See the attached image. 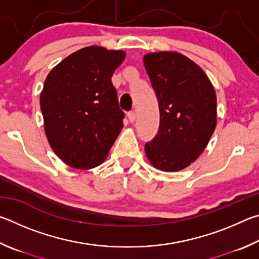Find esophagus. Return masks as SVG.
Instances as JSON below:
<instances>
[{"label": "esophagus", "instance_id": "obj_1", "mask_svg": "<svg viewBox=\"0 0 259 259\" xmlns=\"http://www.w3.org/2000/svg\"><path fill=\"white\" fill-rule=\"evenodd\" d=\"M136 117H137V115H136L135 112H129L128 113V119H129L131 123H134V122L136 121Z\"/></svg>", "mask_w": 259, "mask_h": 259}]
</instances>
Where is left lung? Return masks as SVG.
<instances>
[{
    "label": "left lung",
    "instance_id": "1",
    "mask_svg": "<svg viewBox=\"0 0 259 259\" xmlns=\"http://www.w3.org/2000/svg\"><path fill=\"white\" fill-rule=\"evenodd\" d=\"M143 59L160 109L146 157L155 169L176 172L207 147L217 125L216 93L203 69L177 51L150 52Z\"/></svg>",
    "mask_w": 259,
    "mask_h": 259
}]
</instances>
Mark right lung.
<instances>
[{
  "label": "right lung",
  "mask_w": 259,
  "mask_h": 259,
  "mask_svg": "<svg viewBox=\"0 0 259 259\" xmlns=\"http://www.w3.org/2000/svg\"><path fill=\"white\" fill-rule=\"evenodd\" d=\"M123 50L90 46L51 69L40 95L43 125L52 151L74 169H93L106 160L123 128L111 77Z\"/></svg>",
  "instance_id": "obj_1"
}]
</instances>
